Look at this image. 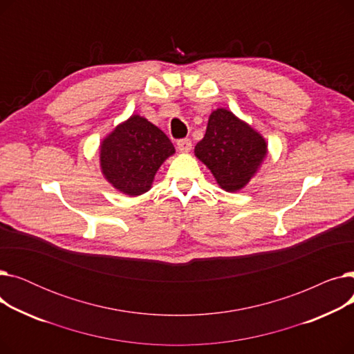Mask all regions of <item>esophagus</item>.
Returning a JSON list of instances; mask_svg holds the SVG:
<instances>
[{"label": "esophagus", "instance_id": "esophagus-1", "mask_svg": "<svg viewBox=\"0 0 354 354\" xmlns=\"http://www.w3.org/2000/svg\"><path fill=\"white\" fill-rule=\"evenodd\" d=\"M178 149H179V152H183V153H188L191 149H192V142H191V139H180V140H178Z\"/></svg>", "mask_w": 354, "mask_h": 354}]
</instances>
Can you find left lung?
<instances>
[{"mask_svg":"<svg viewBox=\"0 0 354 354\" xmlns=\"http://www.w3.org/2000/svg\"><path fill=\"white\" fill-rule=\"evenodd\" d=\"M195 156L207 165L227 192L243 189L267 156V142L248 123L227 109L214 110Z\"/></svg>","mask_w":354,"mask_h":354,"instance_id":"left-lung-1","label":"left lung"}]
</instances>
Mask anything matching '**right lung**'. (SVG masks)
Wrapping results in <instances>:
<instances>
[{"label":"right lung","instance_id":"add662e5","mask_svg":"<svg viewBox=\"0 0 354 354\" xmlns=\"http://www.w3.org/2000/svg\"><path fill=\"white\" fill-rule=\"evenodd\" d=\"M175 153L162 130L147 119L132 115L100 143V167L109 183L138 196L152 188L160 165Z\"/></svg>","mask_w":354,"mask_h":354}]
</instances>
